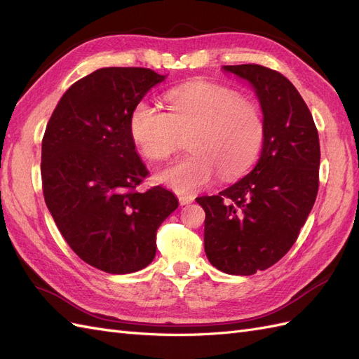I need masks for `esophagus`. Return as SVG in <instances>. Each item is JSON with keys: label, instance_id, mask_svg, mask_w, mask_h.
<instances>
[{"label": "esophagus", "instance_id": "obj_1", "mask_svg": "<svg viewBox=\"0 0 359 359\" xmlns=\"http://www.w3.org/2000/svg\"><path fill=\"white\" fill-rule=\"evenodd\" d=\"M178 201H180L181 205H189V203H191V202L194 201V198H193V196H189V194H180Z\"/></svg>", "mask_w": 359, "mask_h": 359}]
</instances>
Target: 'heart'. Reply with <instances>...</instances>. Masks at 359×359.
<instances>
[{"mask_svg":"<svg viewBox=\"0 0 359 359\" xmlns=\"http://www.w3.org/2000/svg\"><path fill=\"white\" fill-rule=\"evenodd\" d=\"M166 114L147 100L130 115V133L148 160L169 158L189 137L184 157L156 173V181L177 193L208 187L217 172L233 180L253 165L264 144L265 124L259 107L214 83L180 86L166 93Z\"/></svg>","mask_w":359,"mask_h":359,"instance_id":"b5f03b06","label":"heart"}]
</instances>
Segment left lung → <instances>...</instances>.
I'll return each instance as SVG.
<instances>
[{
	"mask_svg": "<svg viewBox=\"0 0 359 359\" xmlns=\"http://www.w3.org/2000/svg\"><path fill=\"white\" fill-rule=\"evenodd\" d=\"M223 69L256 91L265 124L262 153L243 180L196 201L205 211L211 265L252 276L277 264L307 220L319 189V135L306 102L283 74L259 64Z\"/></svg>",
	"mask_w": 359,
	"mask_h": 359,
	"instance_id": "left-lung-1",
	"label": "left lung"
}]
</instances>
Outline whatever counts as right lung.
Masks as SVG:
<instances>
[{
	"label": "right lung",
	"instance_id": "add662e5",
	"mask_svg": "<svg viewBox=\"0 0 359 359\" xmlns=\"http://www.w3.org/2000/svg\"><path fill=\"white\" fill-rule=\"evenodd\" d=\"M166 76L104 67L61 97L41 140L43 196L64 240L83 262L109 274L148 266L157 229L178 208L172 191L136 190L148 170L136 153L130 115Z\"/></svg>",
	"mask_w": 359,
	"mask_h": 359
}]
</instances>
